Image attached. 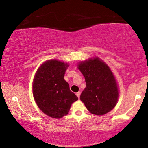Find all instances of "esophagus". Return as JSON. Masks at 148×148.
I'll return each instance as SVG.
<instances>
[{
  "label": "esophagus",
  "mask_w": 148,
  "mask_h": 148,
  "mask_svg": "<svg viewBox=\"0 0 148 148\" xmlns=\"http://www.w3.org/2000/svg\"><path fill=\"white\" fill-rule=\"evenodd\" d=\"M80 94H81V92H77V93H76L77 96L79 98V97H80Z\"/></svg>",
  "instance_id": "1"
}]
</instances>
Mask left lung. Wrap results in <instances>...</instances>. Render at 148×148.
I'll return each instance as SVG.
<instances>
[{"label": "left lung", "mask_w": 148, "mask_h": 148, "mask_svg": "<svg viewBox=\"0 0 148 148\" xmlns=\"http://www.w3.org/2000/svg\"><path fill=\"white\" fill-rule=\"evenodd\" d=\"M86 87L80 100L92 114L103 115L113 109L119 97L117 84L110 68L98 58L79 64Z\"/></svg>", "instance_id": "obj_1"}]
</instances>
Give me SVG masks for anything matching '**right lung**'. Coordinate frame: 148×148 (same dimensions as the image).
<instances>
[{"label": "right lung", "instance_id": "obj_1", "mask_svg": "<svg viewBox=\"0 0 148 148\" xmlns=\"http://www.w3.org/2000/svg\"><path fill=\"white\" fill-rule=\"evenodd\" d=\"M68 66L56 60H48L34 77V100L40 110L52 118L59 119L67 114L72 103L78 100L64 79Z\"/></svg>", "mask_w": 148, "mask_h": 148}]
</instances>
